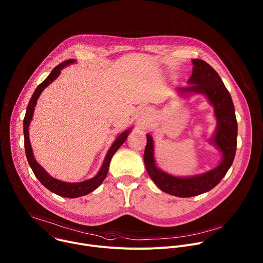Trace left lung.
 <instances>
[{
    "label": "left lung",
    "instance_id": "1",
    "mask_svg": "<svg viewBox=\"0 0 263 263\" xmlns=\"http://www.w3.org/2000/svg\"><path fill=\"white\" fill-rule=\"evenodd\" d=\"M193 72L186 87H179L183 94H203L215 108L217 118L216 133L211 140L222 152L221 163L214 169L199 176L178 178L168 174L156 166L154 159V142L149 134L146 135V145L143 160L146 171L153 182L163 192L178 196L192 197L205 193L216 187L230 168L236 151L237 123L231 96L221 77L206 62L193 59Z\"/></svg>",
    "mask_w": 263,
    "mask_h": 263
}]
</instances>
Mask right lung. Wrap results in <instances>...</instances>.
Returning <instances> with one entry per match:
<instances>
[{"instance_id": "right-lung-1", "label": "right lung", "mask_w": 263, "mask_h": 263, "mask_svg": "<svg viewBox=\"0 0 263 263\" xmlns=\"http://www.w3.org/2000/svg\"><path fill=\"white\" fill-rule=\"evenodd\" d=\"M75 63V60H68L65 61L63 63H61L60 65H58L55 68H53V70L50 72V74L47 76V78H45L37 87L36 90L28 104L27 107V112L24 119V135H25V148H26V156L27 159L29 161V164L35 174V177L40 181V183L47 188L49 191H51L52 193L60 195L62 197H68V198H76V197H80L83 195L89 194L91 192H93L95 189H97L102 182L104 181V179L107 176L108 172V167H109V163L110 160L112 158V156L116 154V152L120 148V146L125 142V140L127 139L129 132L131 131V128H129L128 130L124 131L114 142V144L110 146L109 151L106 154L105 160L102 164V167L100 168L99 172L96 174V176L93 179H90L84 182H80V183H65L62 181H59L52 177H50L49 174L44 170V168L35 160L34 155H33V151H32V146L30 143V138H29V126L30 123L32 121L33 118V114L35 110V106L37 104V100L39 98V96L41 95L42 91L45 89V87L50 84L61 73V70L63 68H65L66 66Z\"/></svg>"}]
</instances>
